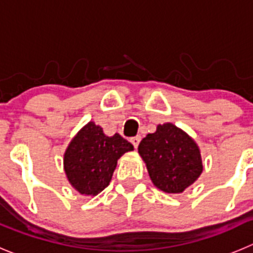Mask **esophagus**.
<instances>
[{"mask_svg": "<svg viewBox=\"0 0 253 253\" xmlns=\"http://www.w3.org/2000/svg\"><path fill=\"white\" fill-rule=\"evenodd\" d=\"M129 141H131V143H132V145H133L134 148H137L138 145H140L141 137H140V136H134V137L129 138Z\"/></svg>", "mask_w": 253, "mask_h": 253, "instance_id": "1", "label": "esophagus"}]
</instances>
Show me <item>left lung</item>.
<instances>
[{"instance_id": "obj_1", "label": "left lung", "mask_w": 253, "mask_h": 253, "mask_svg": "<svg viewBox=\"0 0 253 253\" xmlns=\"http://www.w3.org/2000/svg\"><path fill=\"white\" fill-rule=\"evenodd\" d=\"M153 185L167 193H181L201 174V153L195 141L172 124L159 125L138 145Z\"/></svg>"}]
</instances>
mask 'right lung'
I'll use <instances>...</instances> for the list:
<instances>
[{"instance_id":"obj_1","label":"right lung","mask_w":253,"mask_h":253,"mask_svg":"<svg viewBox=\"0 0 253 253\" xmlns=\"http://www.w3.org/2000/svg\"><path fill=\"white\" fill-rule=\"evenodd\" d=\"M133 146L115 133L108 137L100 126L88 122L71 141L65 153V172L81 195H97L112 178L117 160Z\"/></svg>"}]
</instances>
